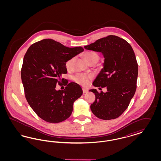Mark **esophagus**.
Segmentation results:
<instances>
[{
  "mask_svg": "<svg viewBox=\"0 0 161 161\" xmlns=\"http://www.w3.org/2000/svg\"><path fill=\"white\" fill-rule=\"evenodd\" d=\"M83 92L84 93H87V92H88V91H87V89H86L85 88H83Z\"/></svg>",
  "mask_w": 161,
  "mask_h": 161,
  "instance_id": "esophagus-1",
  "label": "esophagus"
}]
</instances>
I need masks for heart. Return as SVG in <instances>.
Listing matches in <instances>:
<instances>
[{"instance_id":"1","label":"heart","mask_w":161,"mask_h":161,"mask_svg":"<svg viewBox=\"0 0 161 161\" xmlns=\"http://www.w3.org/2000/svg\"><path fill=\"white\" fill-rule=\"evenodd\" d=\"M84 57L86 61L89 64L91 63H97L99 60V55L95 52L89 51L84 54ZM74 58H71L66 63V67L68 69H70L72 67ZM92 79V76L87 75L83 74H77L74 77V81L78 84L86 86L89 84L90 80Z\"/></svg>"}]
</instances>
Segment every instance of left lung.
I'll return each instance as SVG.
<instances>
[{"instance_id":"obj_1","label":"left lung","mask_w":161,"mask_h":161,"mask_svg":"<svg viewBox=\"0 0 161 161\" xmlns=\"http://www.w3.org/2000/svg\"><path fill=\"white\" fill-rule=\"evenodd\" d=\"M101 53L103 68L93 82L96 87H106L107 92L90 89L95 95L91 106L92 113L103 120L116 119L127 109L136 89L138 66L130 44L116 36H108L84 46Z\"/></svg>"}]
</instances>
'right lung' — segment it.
I'll return each mask as SVG.
<instances>
[{"instance_id":"right-lung-1","label":"right lung","mask_w":161,"mask_h":161,"mask_svg":"<svg viewBox=\"0 0 161 161\" xmlns=\"http://www.w3.org/2000/svg\"><path fill=\"white\" fill-rule=\"evenodd\" d=\"M83 51L81 47H68L47 38L32 44L25 55L21 78L26 99L46 122L68 119L74 103L82 95L81 87L75 83H66L63 91H57L55 87L57 83L60 84L61 75L67 73L66 63Z\"/></svg>"}]
</instances>
